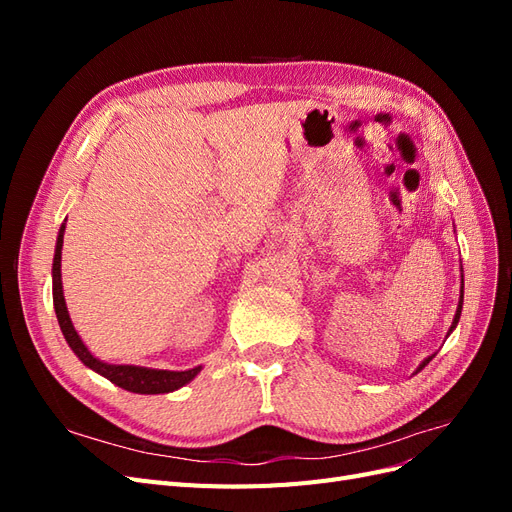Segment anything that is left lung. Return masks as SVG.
<instances>
[{
	"label": "left lung",
	"instance_id": "left-lung-1",
	"mask_svg": "<svg viewBox=\"0 0 512 512\" xmlns=\"http://www.w3.org/2000/svg\"><path fill=\"white\" fill-rule=\"evenodd\" d=\"M461 305H463V275H461V299H459V305H457V314H455V320H453V324H451V331L457 327V322H459V316H461ZM451 331H448V333H451ZM431 361V356H429V359H425L423 363H421V367H418V371H421L427 363Z\"/></svg>",
	"mask_w": 512,
	"mask_h": 512
}]
</instances>
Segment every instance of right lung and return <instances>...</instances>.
<instances>
[{
	"mask_svg": "<svg viewBox=\"0 0 512 512\" xmlns=\"http://www.w3.org/2000/svg\"><path fill=\"white\" fill-rule=\"evenodd\" d=\"M64 230L66 226L61 224L59 237L55 245V258H53V305L55 314L59 320L61 333H64L68 346L74 350V354L89 367L98 371L100 376L111 380L113 384L121 386L130 393H141V395H158V393H170L181 389L183 384H188L200 367L188 369V371H166V369H149V367H136V365H108L98 361L94 354H91L85 344L81 342L79 333L74 331L72 320L68 316L66 301H64V290H61V245H64Z\"/></svg>",
	"mask_w": 512,
	"mask_h": 512,
	"instance_id": "obj_1",
	"label": "right lung"
}]
</instances>
